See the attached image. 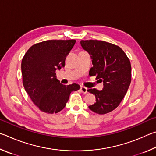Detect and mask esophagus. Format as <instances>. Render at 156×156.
Masks as SVG:
<instances>
[{
	"instance_id": "esophagus-1",
	"label": "esophagus",
	"mask_w": 156,
	"mask_h": 156,
	"mask_svg": "<svg viewBox=\"0 0 156 156\" xmlns=\"http://www.w3.org/2000/svg\"><path fill=\"white\" fill-rule=\"evenodd\" d=\"M80 90H81V92H82V93H83V94H86L87 92H88V89H87L86 88H85V87H83V86L81 87Z\"/></svg>"
}]
</instances>
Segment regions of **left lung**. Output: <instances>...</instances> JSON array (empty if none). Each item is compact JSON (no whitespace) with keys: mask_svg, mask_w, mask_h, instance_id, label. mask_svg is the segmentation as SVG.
<instances>
[{"mask_svg":"<svg viewBox=\"0 0 156 156\" xmlns=\"http://www.w3.org/2000/svg\"><path fill=\"white\" fill-rule=\"evenodd\" d=\"M81 46L90 55L93 67L90 75L103 83V90L88 92L95 95L96 103L88 106L95 113L105 114L119 105L129 88L132 68L129 58L119 46L105 41L81 40Z\"/></svg>","mask_w":156,"mask_h":156,"instance_id":"obj_1","label":"left lung"}]
</instances>
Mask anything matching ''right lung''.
<instances>
[{"instance_id":"add662e5","label":"right lung","mask_w":156,"mask_h":156,"mask_svg":"<svg viewBox=\"0 0 156 156\" xmlns=\"http://www.w3.org/2000/svg\"><path fill=\"white\" fill-rule=\"evenodd\" d=\"M76 40H46L29 48L21 64L23 83L32 101L48 114L62 110L73 91L80 85H63L56 77V70L65 66V59Z\"/></svg>"}]
</instances>
